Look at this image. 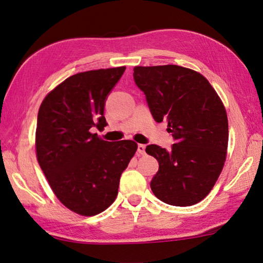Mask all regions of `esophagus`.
Wrapping results in <instances>:
<instances>
[{"label":"esophagus","instance_id":"34e87169","mask_svg":"<svg viewBox=\"0 0 263 263\" xmlns=\"http://www.w3.org/2000/svg\"><path fill=\"white\" fill-rule=\"evenodd\" d=\"M145 148H146V145L139 144V145H138V153L144 155L145 154Z\"/></svg>","mask_w":263,"mask_h":263}]
</instances>
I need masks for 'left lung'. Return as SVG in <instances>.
<instances>
[{
    "label": "left lung",
    "instance_id": "obj_1",
    "mask_svg": "<svg viewBox=\"0 0 263 263\" xmlns=\"http://www.w3.org/2000/svg\"><path fill=\"white\" fill-rule=\"evenodd\" d=\"M133 70L153 118L167 122L176 142L171 151L146 147L159 162L151 189L171 205H194L209 195L224 167L229 144L225 106L196 70L176 65L136 66Z\"/></svg>",
    "mask_w": 263,
    "mask_h": 263
}]
</instances>
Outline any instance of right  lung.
I'll return each instance as SVG.
<instances>
[{"label":"right lung","instance_id":"1","mask_svg":"<svg viewBox=\"0 0 263 263\" xmlns=\"http://www.w3.org/2000/svg\"><path fill=\"white\" fill-rule=\"evenodd\" d=\"M125 66L81 72L66 79L42 102L35 154L58 199L78 215L95 216L115 202L119 180L138 148L132 140L105 141V99Z\"/></svg>","mask_w":263,"mask_h":263}]
</instances>
